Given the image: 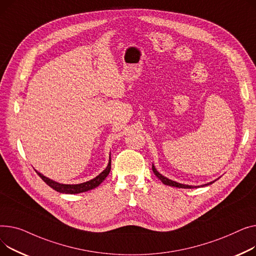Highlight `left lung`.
Here are the masks:
<instances>
[{
    "label": "left lung",
    "instance_id": "obj_1",
    "mask_svg": "<svg viewBox=\"0 0 256 256\" xmlns=\"http://www.w3.org/2000/svg\"><path fill=\"white\" fill-rule=\"evenodd\" d=\"M152 170H153V172H154V174L157 176V178H160V181L164 184V185H168V186H172V187H178V188H189V189H191V188H194V186H189V185H184V184H180V183H176V182H174V181H172V180H170V178H165V176H163L161 174H159L158 172H157V170L155 168V166L154 165H152ZM215 181H213V182H211V183H208V184H206V186H208V185H211V184H213ZM204 186V185H202ZM195 188H196V186H195Z\"/></svg>",
    "mask_w": 256,
    "mask_h": 256
}]
</instances>
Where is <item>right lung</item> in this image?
<instances>
[{"label":"right lung","mask_w":256,"mask_h":256,"mask_svg":"<svg viewBox=\"0 0 256 256\" xmlns=\"http://www.w3.org/2000/svg\"><path fill=\"white\" fill-rule=\"evenodd\" d=\"M110 162H108V168H105L99 176H97L95 178L91 180V181H88L86 183H82V184H76V185H66V184H60V183H56L54 181H52V180H50L48 178L42 176L40 172H38L36 170V172L38 174V176L43 180V181L46 183L50 188H52L54 190L58 191V192H61V193H68V194H76V193H82V192H86V191H88V190H92L96 187H98L104 180L105 178H106L110 172Z\"/></svg>","instance_id":"1"}]
</instances>
